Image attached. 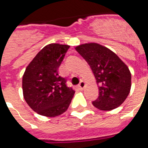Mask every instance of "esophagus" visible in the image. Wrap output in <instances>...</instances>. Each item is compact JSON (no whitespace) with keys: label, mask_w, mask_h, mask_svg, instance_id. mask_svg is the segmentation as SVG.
Wrapping results in <instances>:
<instances>
[{"label":"esophagus","mask_w":148,"mask_h":148,"mask_svg":"<svg viewBox=\"0 0 148 148\" xmlns=\"http://www.w3.org/2000/svg\"><path fill=\"white\" fill-rule=\"evenodd\" d=\"M77 87H78L79 90H82L84 89V88H85V83H84V82L83 81H81V82H80V84H79Z\"/></svg>","instance_id":"obj_1"}]
</instances>
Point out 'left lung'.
Masks as SVG:
<instances>
[{
  "instance_id": "obj_1",
  "label": "left lung",
  "mask_w": 148,
  "mask_h": 148,
  "mask_svg": "<svg viewBox=\"0 0 148 148\" xmlns=\"http://www.w3.org/2000/svg\"><path fill=\"white\" fill-rule=\"evenodd\" d=\"M90 65L99 86V96L92 102L101 110L118 108L128 96L131 74L119 57L108 47L97 43H88L75 47Z\"/></svg>"
}]
</instances>
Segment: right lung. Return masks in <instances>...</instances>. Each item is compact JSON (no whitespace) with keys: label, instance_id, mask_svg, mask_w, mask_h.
Listing matches in <instances>:
<instances>
[{"label":"right lung","instance_id":"add662e5","mask_svg":"<svg viewBox=\"0 0 148 148\" xmlns=\"http://www.w3.org/2000/svg\"><path fill=\"white\" fill-rule=\"evenodd\" d=\"M69 45L50 44L40 50L27 67L22 79L24 100L38 114L56 117L69 107L74 90L66 85L58 68Z\"/></svg>","mask_w":148,"mask_h":148}]
</instances>
